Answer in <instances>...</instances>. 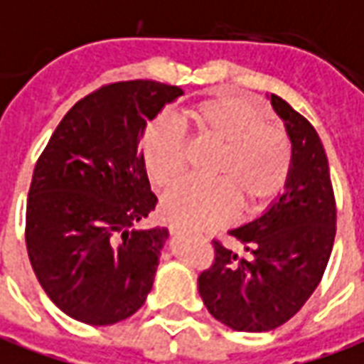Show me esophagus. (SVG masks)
<instances>
[{"label": "esophagus", "mask_w": 364, "mask_h": 364, "mask_svg": "<svg viewBox=\"0 0 364 364\" xmlns=\"http://www.w3.org/2000/svg\"><path fill=\"white\" fill-rule=\"evenodd\" d=\"M169 232H171V235H173V236H179V235H183V232H185V230H183L181 226L171 225V226H169Z\"/></svg>", "instance_id": "34e87169"}]
</instances>
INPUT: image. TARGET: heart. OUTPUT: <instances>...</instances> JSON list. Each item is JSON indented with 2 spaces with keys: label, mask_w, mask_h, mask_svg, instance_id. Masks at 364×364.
<instances>
[{
  "label": "heart",
  "mask_w": 364,
  "mask_h": 364,
  "mask_svg": "<svg viewBox=\"0 0 364 364\" xmlns=\"http://www.w3.org/2000/svg\"><path fill=\"white\" fill-rule=\"evenodd\" d=\"M193 136L218 146L210 167L215 181H187L161 203L167 220L187 228H210L236 213L268 205L288 181L291 146L288 136L266 124L264 112L238 94H217L183 114ZM141 161L147 177L159 189L181 181L187 164V144L179 129L156 122L141 139Z\"/></svg>",
  "instance_id": "b5f03b06"
}]
</instances>
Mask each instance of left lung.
Segmentation results:
<instances>
[{
    "mask_svg": "<svg viewBox=\"0 0 364 364\" xmlns=\"http://www.w3.org/2000/svg\"><path fill=\"white\" fill-rule=\"evenodd\" d=\"M272 108L291 141V167L284 193L230 235L238 256L218 240L213 266L199 276L208 314L235 331H272L304 307L323 278L335 240L337 208L323 144L309 122L272 94Z\"/></svg>",
    "mask_w": 364,
    "mask_h": 364,
    "instance_id": "left-lung-1",
    "label": "left lung"
}]
</instances>
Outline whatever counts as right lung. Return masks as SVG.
<instances>
[{
    "label": "right lung",
    "instance_id": "add662e5",
    "mask_svg": "<svg viewBox=\"0 0 364 364\" xmlns=\"http://www.w3.org/2000/svg\"><path fill=\"white\" fill-rule=\"evenodd\" d=\"M183 90L156 80L102 86L67 112L33 171L25 242L50 301L88 325L144 306L169 230L138 226L156 208L139 141Z\"/></svg>",
    "mask_w": 364,
    "mask_h": 364
}]
</instances>
